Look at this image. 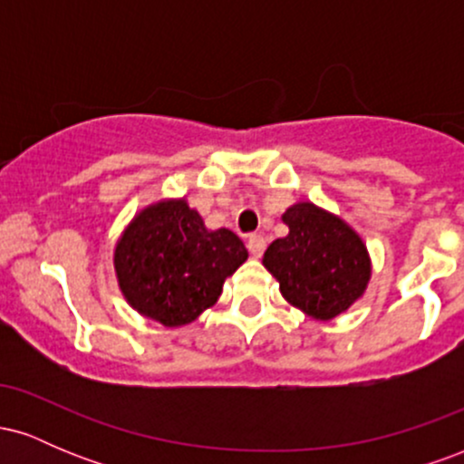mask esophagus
<instances>
[{
	"label": "esophagus",
	"mask_w": 464,
	"mask_h": 464,
	"mask_svg": "<svg viewBox=\"0 0 464 464\" xmlns=\"http://www.w3.org/2000/svg\"><path fill=\"white\" fill-rule=\"evenodd\" d=\"M246 246H248V253L253 255V257H262L264 250H266V239L262 236H257V233H253V236H248V239H246Z\"/></svg>",
	"instance_id": "esophagus-1"
}]
</instances>
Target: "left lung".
<instances>
[{
	"label": "left lung",
	"mask_w": 464,
	"mask_h": 464,
	"mask_svg": "<svg viewBox=\"0 0 464 464\" xmlns=\"http://www.w3.org/2000/svg\"><path fill=\"white\" fill-rule=\"evenodd\" d=\"M290 233L275 239L264 266L290 305L316 321H332L364 295L371 279L369 250L338 216L296 202L281 216Z\"/></svg>",
	"instance_id": "1"
}]
</instances>
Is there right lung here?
Listing matches in <instances>:
<instances>
[{
  "label": "right lung",
  "instance_id": "obj_1",
  "mask_svg": "<svg viewBox=\"0 0 464 464\" xmlns=\"http://www.w3.org/2000/svg\"><path fill=\"white\" fill-rule=\"evenodd\" d=\"M248 250L228 228L209 231L185 198L161 200L140 211L115 246L121 295L141 316L180 327L216 305L227 276Z\"/></svg>",
  "mask_w": 464,
  "mask_h": 464
}]
</instances>
